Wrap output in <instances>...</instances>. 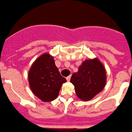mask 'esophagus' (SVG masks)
<instances>
[{"mask_svg":"<svg viewBox=\"0 0 132 132\" xmlns=\"http://www.w3.org/2000/svg\"><path fill=\"white\" fill-rule=\"evenodd\" d=\"M66 80H67V81H70V76H68V77H66Z\"/></svg>","mask_w":132,"mask_h":132,"instance_id":"obj_1","label":"esophagus"}]
</instances>
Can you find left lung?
I'll list each match as a JSON object with an SVG mask.
<instances>
[{"label":"left lung","mask_w":132,"mask_h":132,"mask_svg":"<svg viewBox=\"0 0 132 132\" xmlns=\"http://www.w3.org/2000/svg\"><path fill=\"white\" fill-rule=\"evenodd\" d=\"M106 70L97 58L87 60L75 72L70 82L75 85L77 96L84 101L92 100L104 89L106 84Z\"/></svg>","instance_id":"left-lung-1"}]
</instances>
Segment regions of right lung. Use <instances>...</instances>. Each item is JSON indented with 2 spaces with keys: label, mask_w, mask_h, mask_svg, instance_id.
Returning a JSON list of instances; mask_svg holds the SVG:
<instances>
[{
  "label": "right lung",
  "mask_w": 132,
  "mask_h": 132,
  "mask_svg": "<svg viewBox=\"0 0 132 132\" xmlns=\"http://www.w3.org/2000/svg\"><path fill=\"white\" fill-rule=\"evenodd\" d=\"M28 81L33 94L42 101L50 102L56 99L66 80L60 73L53 57L45 53L31 66Z\"/></svg>",
  "instance_id": "right-lung-1"
}]
</instances>
